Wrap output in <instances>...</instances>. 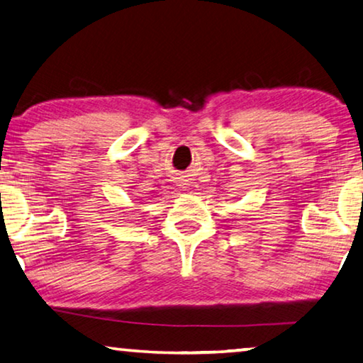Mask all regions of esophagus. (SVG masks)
<instances>
[{"instance_id":"34e87169","label":"esophagus","mask_w":363,"mask_h":363,"mask_svg":"<svg viewBox=\"0 0 363 363\" xmlns=\"http://www.w3.org/2000/svg\"><path fill=\"white\" fill-rule=\"evenodd\" d=\"M179 186H182L181 189H186V187H184V186H186V184H179Z\"/></svg>"}]
</instances>
